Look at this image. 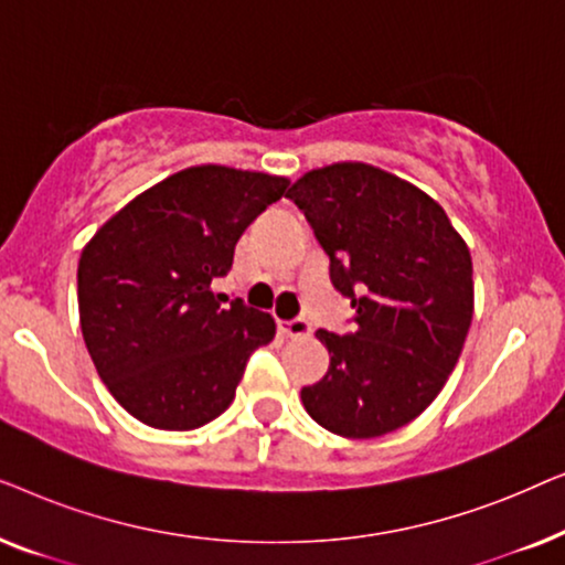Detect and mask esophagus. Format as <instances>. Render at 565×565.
Listing matches in <instances>:
<instances>
[{
    "label": "esophagus",
    "mask_w": 565,
    "mask_h": 565,
    "mask_svg": "<svg viewBox=\"0 0 565 565\" xmlns=\"http://www.w3.org/2000/svg\"><path fill=\"white\" fill-rule=\"evenodd\" d=\"M282 331H285V337H290V339H303V337H311V323H308L306 319H292V321L282 323Z\"/></svg>",
    "instance_id": "esophagus-1"
}]
</instances>
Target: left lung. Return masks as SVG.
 Instances as JSON below:
<instances>
[{"mask_svg": "<svg viewBox=\"0 0 565 565\" xmlns=\"http://www.w3.org/2000/svg\"><path fill=\"white\" fill-rule=\"evenodd\" d=\"M354 308L344 337L319 329L329 373L300 391L334 435L370 439L416 419L458 362L473 319V262L443 207L367 164H331L285 195Z\"/></svg>", "mask_w": 565, "mask_h": 565, "instance_id": "left-lung-1", "label": "left lung"}]
</instances>
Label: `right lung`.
I'll return each mask as SVG.
<instances>
[{
	"instance_id": "obj_1",
	"label": "right lung",
	"mask_w": 565,
	"mask_h": 565,
	"mask_svg": "<svg viewBox=\"0 0 565 565\" xmlns=\"http://www.w3.org/2000/svg\"><path fill=\"white\" fill-rule=\"evenodd\" d=\"M288 180L192 167L113 215L79 259V319L89 358L138 422L188 431L236 396L246 360L275 339V321L211 282L228 275L244 228Z\"/></svg>"
}]
</instances>
